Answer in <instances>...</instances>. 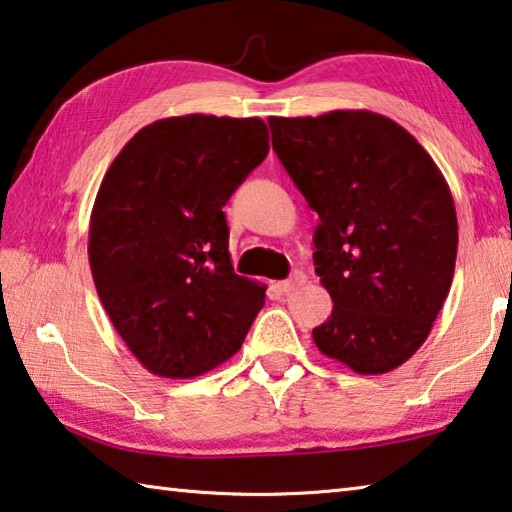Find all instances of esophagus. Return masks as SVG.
<instances>
[{
    "instance_id": "1",
    "label": "esophagus",
    "mask_w": 512,
    "mask_h": 512,
    "mask_svg": "<svg viewBox=\"0 0 512 512\" xmlns=\"http://www.w3.org/2000/svg\"><path fill=\"white\" fill-rule=\"evenodd\" d=\"M306 281H308L306 274H303V272H294L288 281H281V283H279V290L288 294V292H294V290L303 288V285H306Z\"/></svg>"
}]
</instances>
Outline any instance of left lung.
I'll use <instances>...</instances> for the list:
<instances>
[{
    "instance_id": "1",
    "label": "left lung",
    "mask_w": 512,
    "mask_h": 512,
    "mask_svg": "<svg viewBox=\"0 0 512 512\" xmlns=\"http://www.w3.org/2000/svg\"><path fill=\"white\" fill-rule=\"evenodd\" d=\"M267 123L281 164L319 213L312 258L333 312L312 339L355 373L398 369L423 346L452 285L459 224L450 186L427 150L382 114Z\"/></svg>"
}]
</instances>
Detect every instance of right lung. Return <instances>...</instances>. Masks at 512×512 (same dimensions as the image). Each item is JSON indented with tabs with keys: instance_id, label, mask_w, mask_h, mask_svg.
<instances>
[{
	"instance_id": "1",
	"label": "right lung",
	"mask_w": 512,
	"mask_h": 512,
	"mask_svg": "<svg viewBox=\"0 0 512 512\" xmlns=\"http://www.w3.org/2000/svg\"><path fill=\"white\" fill-rule=\"evenodd\" d=\"M270 152L261 119L186 114L141 128L98 188L89 267L107 317L161 378L240 351L265 285L233 272L222 206Z\"/></svg>"
}]
</instances>
